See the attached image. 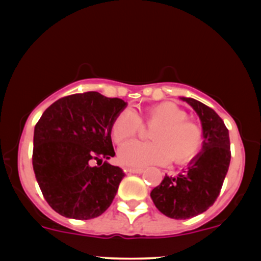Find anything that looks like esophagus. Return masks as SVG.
Segmentation results:
<instances>
[{"label": "esophagus", "instance_id": "obj_1", "mask_svg": "<svg viewBox=\"0 0 261 261\" xmlns=\"http://www.w3.org/2000/svg\"><path fill=\"white\" fill-rule=\"evenodd\" d=\"M143 168H127V172L128 173H133V174H141V173H143Z\"/></svg>", "mask_w": 261, "mask_h": 261}]
</instances>
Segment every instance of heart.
<instances>
[{"mask_svg":"<svg viewBox=\"0 0 261 261\" xmlns=\"http://www.w3.org/2000/svg\"><path fill=\"white\" fill-rule=\"evenodd\" d=\"M143 119L152 128L153 142L130 141L119 149L122 164L134 168L161 166L173 160L187 163L199 153L202 146V131L187 120V113L170 101L155 104L146 109ZM141 128L140 118L131 110H122L112 124V137L116 143L136 136Z\"/></svg>","mask_w":261,"mask_h":261,"instance_id":"b5f03b06","label":"heart"}]
</instances>
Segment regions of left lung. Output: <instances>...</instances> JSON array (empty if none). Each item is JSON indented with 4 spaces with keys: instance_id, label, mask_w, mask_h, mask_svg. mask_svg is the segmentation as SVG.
Here are the masks:
<instances>
[{
    "instance_id": "obj_1",
    "label": "left lung",
    "mask_w": 261,
    "mask_h": 261,
    "mask_svg": "<svg viewBox=\"0 0 261 261\" xmlns=\"http://www.w3.org/2000/svg\"><path fill=\"white\" fill-rule=\"evenodd\" d=\"M180 99L195 110L201 121V151L178 175L164 176L151 191V199L166 216L188 220L205 212L220 195L228 172L230 143L228 130L214 109L193 98Z\"/></svg>"
}]
</instances>
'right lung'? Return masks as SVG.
<instances>
[{"label": "right lung", "mask_w": 261, "mask_h": 261, "mask_svg": "<svg viewBox=\"0 0 261 261\" xmlns=\"http://www.w3.org/2000/svg\"><path fill=\"white\" fill-rule=\"evenodd\" d=\"M126 106L119 98L86 92L56 100L39 119L33 169L45 200L61 216L91 220L112 205L124 178L107 162L115 155L112 124ZM95 160L98 166H92Z\"/></svg>", "instance_id": "1"}]
</instances>
